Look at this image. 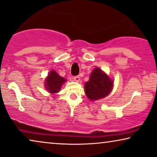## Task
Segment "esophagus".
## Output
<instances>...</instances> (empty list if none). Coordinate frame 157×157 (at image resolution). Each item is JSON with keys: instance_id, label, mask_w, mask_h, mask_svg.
Masks as SVG:
<instances>
[{"instance_id": "1", "label": "esophagus", "mask_w": 157, "mask_h": 157, "mask_svg": "<svg viewBox=\"0 0 157 157\" xmlns=\"http://www.w3.org/2000/svg\"><path fill=\"white\" fill-rule=\"evenodd\" d=\"M73 80H74V81H75V82H80V78L79 76H75V77H74V78H73Z\"/></svg>"}]
</instances>
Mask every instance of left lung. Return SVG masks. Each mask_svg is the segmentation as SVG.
Listing matches in <instances>:
<instances>
[{
  "label": "left lung",
  "instance_id": "obj_1",
  "mask_svg": "<svg viewBox=\"0 0 157 157\" xmlns=\"http://www.w3.org/2000/svg\"><path fill=\"white\" fill-rule=\"evenodd\" d=\"M114 81L99 67L90 73L89 80L85 83V95L90 101H95L109 95L113 87Z\"/></svg>",
  "mask_w": 157,
  "mask_h": 157
}]
</instances>
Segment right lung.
Returning <instances> with one entry per match:
<instances>
[{"mask_svg":"<svg viewBox=\"0 0 157 157\" xmlns=\"http://www.w3.org/2000/svg\"><path fill=\"white\" fill-rule=\"evenodd\" d=\"M66 82L65 78L59 76L56 71L51 70L45 79L44 87L49 93H57L61 90L64 83Z\"/></svg>","mask_w":157,"mask_h":157,"instance_id":"right-lung-1","label":"right lung"}]
</instances>
